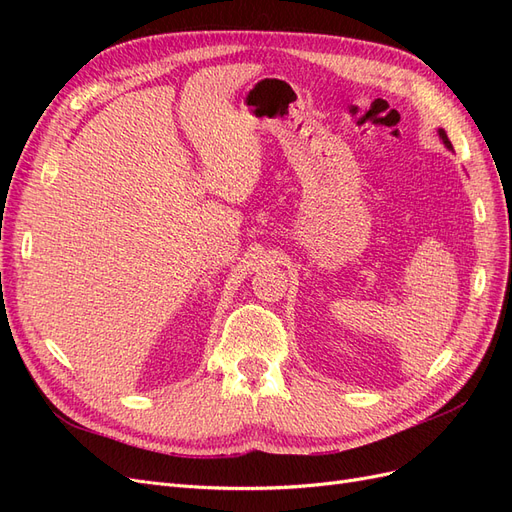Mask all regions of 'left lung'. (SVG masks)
I'll use <instances>...</instances> for the list:
<instances>
[{
  "label": "left lung",
  "instance_id": "left-lung-1",
  "mask_svg": "<svg viewBox=\"0 0 512 512\" xmlns=\"http://www.w3.org/2000/svg\"><path fill=\"white\" fill-rule=\"evenodd\" d=\"M438 136H440V141L444 143V147L453 151V145H451V141H448V136H446V132L442 128H438Z\"/></svg>",
  "mask_w": 512,
  "mask_h": 512
}]
</instances>
